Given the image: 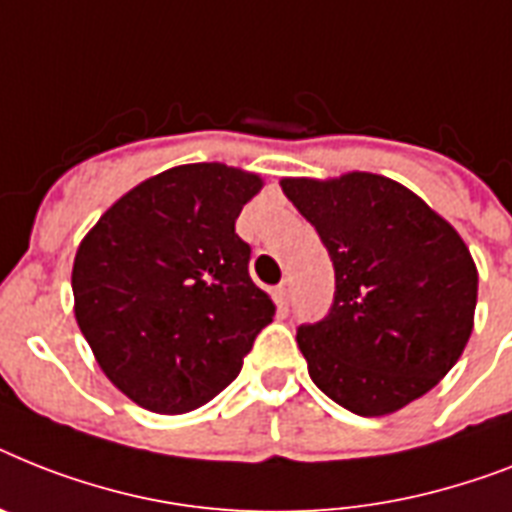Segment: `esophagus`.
Returning a JSON list of instances; mask_svg holds the SVG:
<instances>
[{
	"instance_id": "obj_1",
	"label": "esophagus",
	"mask_w": 512,
	"mask_h": 512,
	"mask_svg": "<svg viewBox=\"0 0 512 512\" xmlns=\"http://www.w3.org/2000/svg\"><path fill=\"white\" fill-rule=\"evenodd\" d=\"M276 292H278V299H281V305L289 307V302H292V297H294L292 278H284V281H281V284H278Z\"/></svg>"
}]
</instances>
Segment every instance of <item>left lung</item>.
I'll list each match as a JSON object with an SVG mask.
<instances>
[{
	"label": "left lung",
	"instance_id": "obj_1",
	"mask_svg": "<svg viewBox=\"0 0 512 512\" xmlns=\"http://www.w3.org/2000/svg\"><path fill=\"white\" fill-rule=\"evenodd\" d=\"M315 226L336 292L297 328L313 384L355 415H389L434 389L473 331L479 273L455 228L421 197L373 173L284 178Z\"/></svg>",
	"mask_w": 512,
	"mask_h": 512
}]
</instances>
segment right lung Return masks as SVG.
Listing matches in <instances>:
<instances>
[{
	"mask_svg": "<svg viewBox=\"0 0 512 512\" xmlns=\"http://www.w3.org/2000/svg\"><path fill=\"white\" fill-rule=\"evenodd\" d=\"M260 189V176L223 162L178 165L120 197L78 247V328L136 405L176 415L210 402L273 321L236 234Z\"/></svg>",
	"mask_w": 512,
	"mask_h": 512,
	"instance_id": "add662e5",
	"label": "right lung"
}]
</instances>
